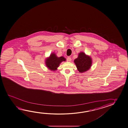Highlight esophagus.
Returning a JSON list of instances; mask_svg holds the SVG:
<instances>
[{
	"label": "esophagus",
	"instance_id": "1",
	"mask_svg": "<svg viewBox=\"0 0 128 128\" xmlns=\"http://www.w3.org/2000/svg\"><path fill=\"white\" fill-rule=\"evenodd\" d=\"M67 61L68 62H71V58L70 57H68L67 58Z\"/></svg>",
	"mask_w": 128,
	"mask_h": 128
}]
</instances>
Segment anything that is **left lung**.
<instances>
[{
  "instance_id": "8db88e82",
  "label": "left lung",
  "mask_w": 128,
  "mask_h": 128,
  "mask_svg": "<svg viewBox=\"0 0 128 128\" xmlns=\"http://www.w3.org/2000/svg\"><path fill=\"white\" fill-rule=\"evenodd\" d=\"M74 62L76 68L80 72H84L89 70L92 64V59L89 56L84 52H80L78 57L75 59Z\"/></svg>"
}]
</instances>
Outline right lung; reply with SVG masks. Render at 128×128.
Instances as JSON below:
<instances>
[{"label": "right lung", "mask_w": 128, "mask_h": 128, "mask_svg": "<svg viewBox=\"0 0 128 128\" xmlns=\"http://www.w3.org/2000/svg\"><path fill=\"white\" fill-rule=\"evenodd\" d=\"M66 59L63 56L58 57L55 53H52L50 56L47 58L45 61V64L48 69L52 71L56 70L62 62L66 61Z\"/></svg>", "instance_id": "1"}]
</instances>
